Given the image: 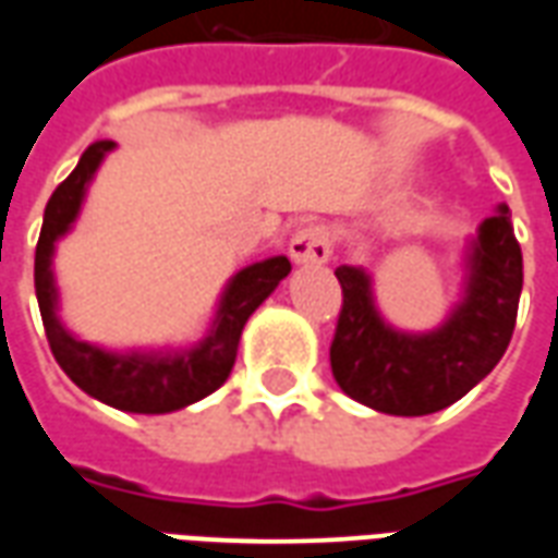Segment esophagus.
Returning <instances> with one entry per match:
<instances>
[{
    "label": "esophagus",
    "instance_id": "obj_1",
    "mask_svg": "<svg viewBox=\"0 0 558 558\" xmlns=\"http://www.w3.org/2000/svg\"><path fill=\"white\" fill-rule=\"evenodd\" d=\"M290 256L299 266H323L331 256V235L319 223L299 227L290 242Z\"/></svg>",
    "mask_w": 558,
    "mask_h": 558
}]
</instances>
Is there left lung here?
Segmentation results:
<instances>
[{
    "label": "left lung",
    "instance_id": "8db88e82",
    "mask_svg": "<svg viewBox=\"0 0 558 558\" xmlns=\"http://www.w3.org/2000/svg\"><path fill=\"white\" fill-rule=\"evenodd\" d=\"M466 290L427 335L391 328L379 316L371 275L340 266L343 290L331 340V374L343 395L386 415H430L451 407L499 364L511 343L523 290V254L508 206L469 244Z\"/></svg>",
    "mask_w": 558,
    "mask_h": 558
}]
</instances>
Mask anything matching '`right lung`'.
<instances>
[{
  "mask_svg": "<svg viewBox=\"0 0 558 558\" xmlns=\"http://www.w3.org/2000/svg\"><path fill=\"white\" fill-rule=\"evenodd\" d=\"M113 140L92 143L83 151L74 172L56 187L44 208L41 239L35 247V295H38L44 331L50 340L53 359L74 386L113 410L163 415V412L184 410L196 400L208 398L227 383L235 364L244 323L275 292L280 280L290 275L292 266L287 256H268L263 263H254L242 268L239 275H232L220 295L218 314L211 319L208 335L187 350L110 352L74 338L59 319L53 251L56 242L74 227L86 187L101 167L104 155L113 151Z\"/></svg>",
  "mask_w": 558,
  "mask_h": 558,
  "instance_id": "1",
  "label": "right lung"
}]
</instances>
